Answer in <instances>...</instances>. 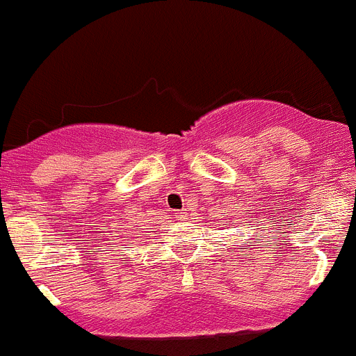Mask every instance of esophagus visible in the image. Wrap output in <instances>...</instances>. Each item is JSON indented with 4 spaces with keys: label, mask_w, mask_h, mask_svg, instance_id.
<instances>
[{
    "label": "esophagus",
    "mask_w": 356,
    "mask_h": 356,
    "mask_svg": "<svg viewBox=\"0 0 356 356\" xmlns=\"http://www.w3.org/2000/svg\"><path fill=\"white\" fill-rule=\"evenodd\" d=\"M176 217L178 219H187V212H176Z\"/></svg>",
    "instance_id": "esophagus-1"
}]
</instances>
